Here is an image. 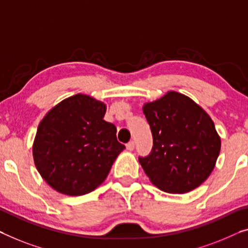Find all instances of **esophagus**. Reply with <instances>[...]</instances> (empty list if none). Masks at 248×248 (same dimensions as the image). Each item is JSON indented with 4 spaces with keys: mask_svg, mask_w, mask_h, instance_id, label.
Returning a JSON list of instances; mask_svg holds the SVG:
<instances>
[{
    "mask_svg": "<svg viewBox=\"0 0 248 248\" xmlns=\"http://www.w3.org/2000/svg\"><path fill=\"white\" fill-rule=\"evenodd\" d=\"M125 147H127V149H128L129 151H132V150L135 149V142H134V141L128 142L127 146H125Z\"/></svg>",
    "mask_w": 248,
    "mask_h": 248,
    "instance_id": "34e87169",
    "label": "esophagus"
}]
</instances>
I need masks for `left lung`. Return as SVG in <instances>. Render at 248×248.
Returning <instances> with one entry per match:
<instances>
[{
  "instance_id": "left-lung-1",
  "label": "left lung",
  "mask_w": 248,
  "mask_h": 248,
  "mask_svg": "<svg viewBox=\"0 0 248 248\" xmlns=\"http://www.w3.org/2000/svg\"><path fill=\"white\" fill-rule=\"evenodd\" d=\"M154 138L149 156L139 158L155 186L185 194L208 178L220 151V137L209 114L189 97L168 91L142 107Z\"/></svg>"
}]
</instances>
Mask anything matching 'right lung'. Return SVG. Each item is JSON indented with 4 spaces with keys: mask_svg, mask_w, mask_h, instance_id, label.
<instances>
[{
    "mask_svg": "<svg viewBox=\"0 0 248 248\" xmlns=\"http://www.w3.org/2000/svg\"><path fill=\"white\" fill-rule=\"evenodd\" d=\"M107 106L78 93L59 102L39 124L33 141L34 165L58 193L81 196L105 182L124 146L116 125L103 120Z\"/></svg>",
    "mask_w": 248,
    "mask_h": 248,
    "instance_id": "obj_1",
    "label": "right lung"
}]
</instances>
